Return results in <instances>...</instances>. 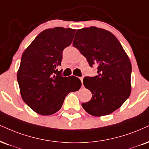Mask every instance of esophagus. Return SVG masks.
Here are the masks:
<instances>
[{"label": "esophagus", "instance_id": "34e87169", "mask_svg": "<svg viewBox=\"0 0 149 149\" xmlns=\"http://www.w3.org/2000/svg\"><path fill=\"white\" fill-rule=\"evenodd\" d=\"M79 79H80L81 81V84H82V86H83V79H84V77H79Z\"/></svg>", "mask_w": 149, "mask_h": 149}]
</instances>
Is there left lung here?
Wrapping results in <instances>:
<instances>
[{
	"mask_svg": "<svg viewBox=\"0 0 149 149\" xmlns=\"http://www.w3.org/2000/svg\"><path fill=\"white\" fill-rule=\"evenodd\" d=\"M72 45L91 67H97V75L84 78V86L93 95L82 107L98 117L116 111L131 92L132 66L121 43L109 31L91 27L77 30Z\"/></svg>",
	"mask_w": 149,
	"mask_h": 149,
	"instance_id": "left-lung-1",
	"label": "left lung"
}]
</instances>
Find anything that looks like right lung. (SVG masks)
<instances>
[{"label": "right lung", "mask_w": 149, "mask_h": 149, "mask_svg": "<svg viewBox=\"0 0 149 149\" xmlns=\"http://www.w3.org/2000/svg\"><path fill=\"white\" fill-rule=\"evenodd\" d=\"M75 31L61 27L44 30L22 55L17 72L22 99L40 115L59 111L67 95L81 86L79 78L63 77L57 70L63 49L72 43Z\"/></svg>", "instance_id": "right-lung-1"}]
</instances>
